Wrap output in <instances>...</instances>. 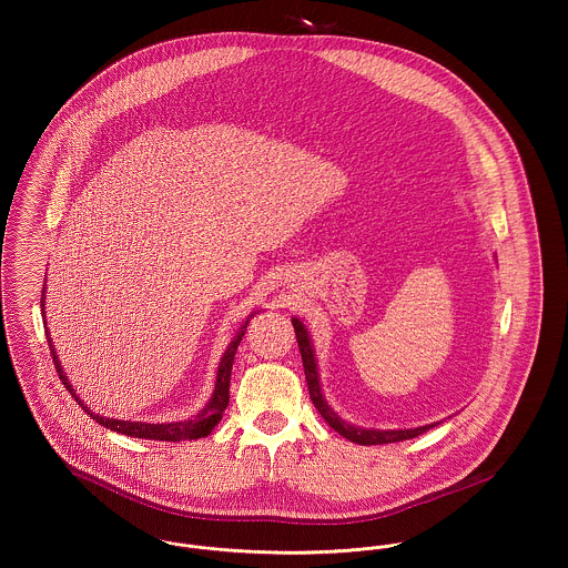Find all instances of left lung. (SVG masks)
I'll list each match as a JSON object with an SVG mask.
<instances>
[{
	"instance_id": "1",
	"label": "left lung",
	"mask_w": 568,
	"mask_h": 568,
	"mask_svg": "<svg viewBox=\"0 0 568 568\" xmlns=\"http://www.w3.org/2000/svg\"><path fill=\"white\" fill-rule=\"evenodd\" d=\"M293 327H295V336H297V345L302 352V361H304V374H306V383H308V392L313 398V405L320 408V413L324 415L325 422L345 439L361 444V446H372V444H392V442H403V439H410L417 437L422 433H426L428 428L437 426V424H426L419 428H405V430H369V428H358L352 426L347 422H343L329 406L325 405L322 389H320V376H317V363H315V354H313V345L308 338V332L300 320H293Z\"/></svg>"
}]
</instances>
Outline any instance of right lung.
Segmentation results:
<instances>
[{
  "label": "right lung",
  "instance_id": "right-lung-1",
  "mask_svg": "<svg viewBox=\"0 0 568 568\" xmlns=\"http://www.w3.org/2000/svg\"><path fill=\"white\" fill-rule=\"evenodd\" d=\"M45 293V291H43ZM41 304H43V297H41ZM244 327L239 332V336L230 343L221 365H219V374H216V387H214V394H212V400L205 405V408L194 417V419H187V422H170V424H144V422H124V419H109V417H102V415H95L91 413L84 403H81V398L74 394L72 385L68 383V376L63 374L61 369V363L57 358V352H54V345L48 336V343H50V352H52V361H54V367L59 372V378L63 381L65 389L72 394V398L82 406V410L93 417L98 424L111 428V430H118L122 435H131V437H140V439H158V442H183V439H199V437H205L212 433V428L219 424V419L223 417V410L230 405V381H232V365H234V356H236V349L241 345L244 336Z\"/></svg>",
  "mask_w": 568,
  "mask_h": 568
}]
</instances>
